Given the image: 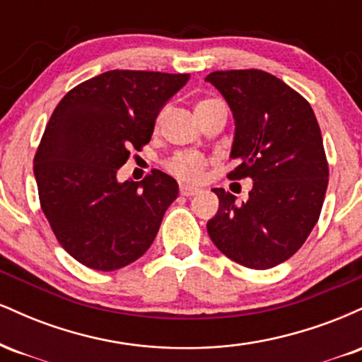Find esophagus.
Returning a JSON list of instances; mask_svg holds the SVG:
<instances>
[{"label":"esophagus","mask_w":362,"mask_h":362,"mask_svg":"<svg viewBox=\"0 0 362 362\" xmlns=\"http://www.w3.org/2000/svg\"><path fill=\"white\" fill-rule=\"evenodd\" d=\"M199 192H201V189H197V187L180 185V194L185 195V197H192V195H197Z\"/></svg>","instance_id":"obj_1"}]
</instances>
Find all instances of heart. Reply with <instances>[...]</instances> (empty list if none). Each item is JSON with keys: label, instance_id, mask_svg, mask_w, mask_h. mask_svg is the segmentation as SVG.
<instances>
[{"label": "heart", "instance_id": "1", "mask_svg": "<svg viewBox=\"0 0 362 362\" xmlns=\"http://www.w3.org/2000/svg\"><path fill=\"white\" fill-rule=\"evenodd\" d=\"M211 100H204L201 103H206ZM199 103V105H201ZM165 112H161L160 117H158V124L163 119ZM207 165H209V160L204 155H199V153H177L165 163V167L172 175H175L180 180L187 182H197L204 177Z\"/></svg>", "mask_w": 362, "mask_h": 362}]
</instances>
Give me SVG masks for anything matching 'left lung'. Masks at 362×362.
I'll use <instances>...</instances> for the list:
<instances>
[{
  "instance_id": "left-lung-1",
  "label": "left lung",
  "mask_w": 362,
  "mask_h": 362,
  "mask_svg": "<svg viewBox=\"0 0 362 362\" xmlns=\"http://www.w3.org/2000/svg\"><path fill=\"white\" fill-rule=\"evenodd\" d=\"M233 112L236 131L231 180L252 178L248 201L213 189L218 214L207 233L228 259L271 269L294 255L322 213L328 161L313 109L296 90L260 69L207 74Z\"/></svg>"
}]
</instances>
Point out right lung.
<instances>
[{
    "instance_id": "obj_1",
    "label": "right lung",
    "mask_w": 362,
    "mask_h": 362,
    "mask_svg": "<svg viewBox=\"0 0 362 362\" xmlns=\"http://www.w3.org/2000/svg\"><path fill=\"white\" fill-rule=\"evenodd\" d=\"M189 78L114 69L74 86L54 109L34 173L57 242L80 264L112 272L151 247L177 180L153 170L119 184L115 173L149 143L161 107Z\"/></svg>"
}]
</instances>
